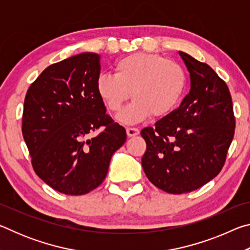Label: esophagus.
Instances as JSON below:
<instances>
[{
	"label": "esophagus",
	"mask_w": 250,
	"mask_h": 250,
	"mask_svg": "<svg viewBox=\"0 0 250 250\" xmlns=\"http://www.w3.org/2000/svg\"><path fill=\"white\" fill-rule=\"evenodd\" d=\"M140 133V130L138 128H126V135L128 137H135V135H138Z\"/></svg>",
	"instance_id": "esophagus-1"
}]
</instances>
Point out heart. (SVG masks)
<instances>
[{"mask_svg":"<svg viewBox=\"0 0 250 250\" xmlns=\"http://www.w3.org/2000/svg\"><path fill=\"white\" fill-rule=\"evenodd\" d=\"M186 86L182 66L158 54L137 53L119 59L115 75L101 74L96 89L111 112H118L131 97L133 100L118 119L137 124L153 117H164L179 104Z\"/></svg>","mask_w":250,"mask_h":250,"instance_id":"heart-1","label":"heart"}]
</instances>
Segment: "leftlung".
Here are the masks:
<instances>
[{
    "label": "left lung",
    "mask_w": 250,
    "mask_h": 250,
    "mask_svg": "<svg viewBox=\"0 0 250 250\" xmlns=\"http://www.w3.org/2000/svg\"><path fill=\"white\" fill-rule=\"evenodd\" d=\"M191 89L179 108L141 131L146 142L142 167L152 184L171 194L195 191L225 163L235 117L226 83L205 64L179 52Z\"/></svg>",
    "instance_id": "1"
}]
</instances>
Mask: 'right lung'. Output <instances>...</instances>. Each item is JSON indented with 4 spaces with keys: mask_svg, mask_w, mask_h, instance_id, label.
<instances>
[{
    "mask_svg": "<svg viewBox=\"0 0 250 250\" xmlns=\"http://www.w3.org/2000/svg\"><path fill=\"white\" fill-rule=\"evenodd\" d=\"M100 56L83 53L48 66L24 100L23 138L34 171L50 188L83 195L103 183L126 133L96 89ZM104 126L95 137L91 134Z\"/></svg>",
    "mask_w": 250,
    "mask_h": 250,
    "instance_id": "add662e5",
    "label": "right lung"
}]
</instances>
